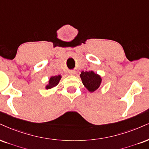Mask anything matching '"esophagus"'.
I'll use <instances>...</instances> for the list:
<instances>
[{
	"label": "esophagus",
	"instance_id": "1",
	"mask_svg": "<svg viewBox=\"0 0 149 149\" xmlns=\"http://www.w3.org/2000/svg\"><path fill=\"white\" fill-rule=\"evenodd\" d=\"M75 73H76V72H75V70L70 71V74H74Z\"/></svg>",
	"mask_w": 149,
	"mask_h": 149
}]
</instances>
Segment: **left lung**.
<instances>
[{
	"instance_id": "8db88e82",
	"label": "left lung",
	"mask_w": 149,
	"mask_h": 149,
	"mask_svg": "<svg viewBox=\"0 0 149 149\" xmlns=\"http://www.w3.org/2000/svg\"><path fill=\"white\" fill-rule=\"evenodd\" d=\"M81 79L84 86L90 93H94L100 88L102 84V77L93 71H82L80 74Z\"/></svg>"
}]
</instances>
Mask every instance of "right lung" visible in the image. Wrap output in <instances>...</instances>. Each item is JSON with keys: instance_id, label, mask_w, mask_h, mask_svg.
Masks as SVG:
<instances>
[{"instance_id": "right-lung-1", "label": "right lung", "mask_w": 149, "mask_h": 149, "mask_svg": "<svg viewBox=\"0 0 149 149\" xmlns=\"http://www.w3.org/2000/svg\"><path fill=\"white\" fill-rule=\"evenodd\" d=\"M61 75L58 74L57 76H52L50 77L48 81V84L45 86V89L49 90L52 89L53 88L56 87L59 83L61 79Z\"/></svg>"}]
</instances>
